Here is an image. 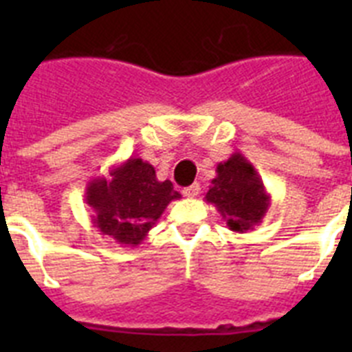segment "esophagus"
I'll return each instance as SVG.
<instances>
[{"label": "esophagus", "mask_w": 352, "mask_h": 352, "mask_svg": "<svg viewBox=\"0 0 352 352\" xmlns=\"http://www.w3.org/2000/svg\"><path fill=\"white\" fill-rule=\"evenodd\" d=\"M199 190H201L199 183H194V185L185 186V188H183V195H185V197H188V199H192V197H195V195L199 194Z\"/></svg>", "instance_id": "1"}]
</instances>
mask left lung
Wrapping results in <instances>:
<instances>
[{"mask_svg":"<svg viewBox=\"0 0 352 352\" xmlns=\"http://www.w3.org/2000/svg\"><path fill=\"white\" fill-rule=\"evenodd\" d=\"M204 199L217 208L227 227L234 232L254 231L272 204L259 173L239 151L217 166V176L211 179Z\"/></svg>","mask_w":352,"mask_h":352,"instance_id":"8db88e82","label":"left lung"}]
</instances>
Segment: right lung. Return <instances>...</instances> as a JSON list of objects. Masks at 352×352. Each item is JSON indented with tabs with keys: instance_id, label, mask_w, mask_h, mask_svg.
Returning <instances> with one entry per match:
<instances>
[{
	"instance_id": "add662e5",
	"label": "right lung",
	"mask_w": 352,
	"mask_h": 352,
	"mask_svg": "<svg viewBox=\"0 0 352 352\" xmlns=\"http://www.w3.org/2000/svg\"><path fill=\"white\" fill-rule=\"evenodd\" d=\"M91 223L116 243L138 247L153 229L170 201L182 199L169 179L160 182L155 167L139 157L116 164L109 178L98 176L86 186Z\"/></svg>"
}]
</instances>
